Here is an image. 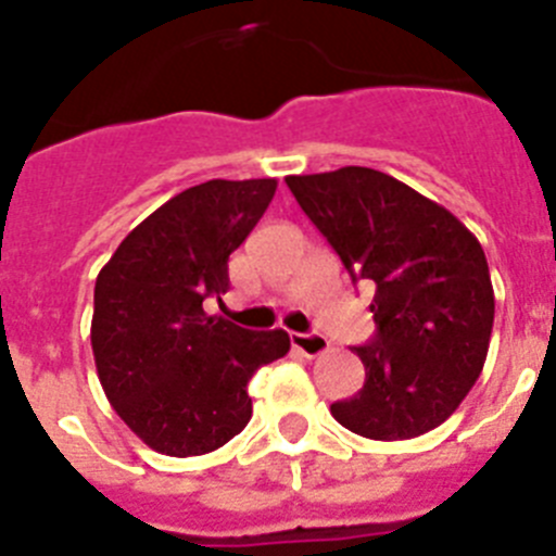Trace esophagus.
Here are the masks:
<instances>
[{
    "label": "esophagus",
    "instance_id": "1",
    "mask_svg": "<svg viewBox=\"0 0 556 556\" xmlns=\"http://www.w3.org/2000/svg\"><path fill=\"white\" fill-rule=\"evenodd\" d=\"M292 348L301 351L303 356L314 358L331 351V342L323 333H292Z\"/></svg>",
    "mask_w": 556,
    "mask_h": 556
}]
</instances>
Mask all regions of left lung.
<instances>
[{
  "label": "left lung",
  "instance_id": "1",
  "mask_svg": "<svg viewBox=\"0 0 556 556\" xmlns=\"http://www.w3.org/2000/svg\"><path fill=\"white\" fill-rule=\"evenodd\" d=\"M287 186L353 281L376 287V337L353 348L365 387L331 415L384 443L445 424L476 384L493 331L479 239L448 208L367 166L289 175Z\"/></svg>",
  "mask_w": 556,
  "mask_h": 556
}]
</instances>
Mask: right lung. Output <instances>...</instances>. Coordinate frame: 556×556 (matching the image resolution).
Instances as JSON below:
<instances>
[{
	"label": "right lung",
	"instance_id": "right-lung-1",
	"mask_svg": "<svg viewBox=\"0 0 556 556\" xmlns=\"http://www.w3.org/2000/svg\"><path fill=\"white\" fill-rule=\"evenodd\" d=\"M275 189V178L191 186L136 225L97 275V376L127 429L159 454L200 456L233 440L253 415V372L287 356L281 328L248 331L203 308L228 292V255Z\"/></svg>",
	"mask_w": 556,
	"mask_h": 556
}]
</instances>
